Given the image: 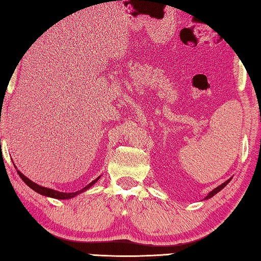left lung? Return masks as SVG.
Masks as SVG:
<instances>
[{"label":"left lung","mask_w":261,"mask_h":261,"mask_svg":"<svg viewBox=\"0 0 261 261\" xmlns=\"http://www.w3.org/2000/svg\"><path fill=\"white\" fill-rule=\"evenodd\" d=\"M230 180H231V178H230V179H228V180H226V181H224L222 185H220V186H218V187H216V188H214V190H213L212 192H210V193L207 194V196L205 197L204 199H207V198H211V197H212V196H214L216 193H219L221 190H222V188H224L226 185H228Z\"/></svg>","instance_id":"1"}]
</instances>
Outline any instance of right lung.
Listing matches in <instances>:
<instances>
[{
	"label": "right lung",
	"mask_w": 261,
	"mask_h": 261,
	"mask_svg": "<svg viewBox=\"0 0 261 261\" xmlns=\"http://www.w3.org/2000/svg\"><path fill=\"white\" fill-rule=\"evenodd\" d=\"M18 174H19V176L21 177V179L23 180L25 184L29 186L30 188H32L33 191L35 192H37V193H39V194H41V195H43V196H48V197H53V198H57V199H68V198H73V197H75L77 194H81V193H83V192H85L86 190H88V188L90 187H92L94 184H95V182L99 179V177L101 176H98L96 179H94L92 182H90V184H88L87 186H85L84 188H82L81 191H77V192H74V193H63V192H58V191H55V190H51V188H47V187H43V186H40V185H38V184H36V182H33L32 180H30L29 178H28V177H25L23 174L21 173V171H19L18 170Z\"/></svg>",
	"instance_id": "obj_1"
}]
</instances>
